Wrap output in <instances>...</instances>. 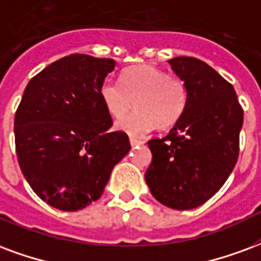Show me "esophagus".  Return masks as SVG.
<instances>
[{
    "instance_id": "34e87169",
    "label": "esophagus",
    "mask_w": 261,
    "mask_h": 261,
    "mask_svg": "<svg viewBox=\"0 0 261 261\" xmlns=\"http://www.w3.org/2000/svg\"><path fill=\"white\" fill-rule=\"evenodd\" d=\"M130 144H131V146L142 145V144H144V141L140 140V138H136V137H130Z\"/></svg>"
}]
</instances>
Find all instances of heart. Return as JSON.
<instances>
[{
	"instance_id": "1",
	"label": "heart",
	"mask_w": 261,
	"mask_h": 261,
	"mask_svg": "<svg viewBox=\"0 0 261 261\" xmlns=\"http://www.w3.org/2000/svg\"><path fill=\"white\" fill-rule=\"evenodd\" d=\"M99 96L106 112L120 119L136 105V111L117 123L120 130L141 136L155 125L170 128L184 116L188 105V88L181 79L155 66L140 65L121 73L120 84L105 79L99 87Z\"/></svg>"
}]
</instances>
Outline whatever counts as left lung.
I'll use <instances>...</instances> for the list:
<instances>
[{"mask_svg":"<svg viewBox=\"0 0 261 261\" xmlns=\"http://www.w3.org/2000/svg\"><path fill=\"white\" fill-rule=\"evenodd\" d=\"M169 63L190 98L169 134L148 141L152 162L145 181L162 204L195 209L223 187L237 165L244 109L232 84L207 63L191 57Z\"/></svg>","mask_w":261,"mask_h":261,"instance_id":"obj_1","label":"left lung"}]
</instances>
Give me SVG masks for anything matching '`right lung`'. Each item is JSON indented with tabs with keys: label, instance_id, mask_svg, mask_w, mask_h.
<instances>
[{
	"label": "right lung",
	"instance_id": "1",
	"mask_svg": "<svg viewBox=\"0 0 261 261\" xmlns=\"http://www.w3.org/2000/svg\"><path fill=\"white\" fill-rule=\"evenodd\" d=\"M113 59L71 54L33 77L15 113L20 170L44 202L65 212L84 209L103 194L111 173L128 150L113 124L99 87Z\"/></svg>",
	"mask_w": 261,
	"mask_h": 261
}]
</instances>
